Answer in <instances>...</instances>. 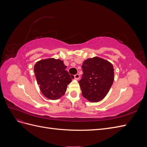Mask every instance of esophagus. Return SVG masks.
<instances>
[{
	"label": "esophagus",
	"instance_id": "34e87169",
	"mask_svg": "<svg viewBox=\"0 0 147 147\" xmlns=\"http://www.w3.org/2000/svg\"><path fill=\"white\" fill-rule=\"evenodd\" d=\"M74 77L75 80H79L80 78V75L78 74H77L76 75H74Z\"/></svg>",
	"mask_w": 147,
	"mask_h": 147
}]
</instances>
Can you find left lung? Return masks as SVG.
<instances>
[{
	"mask_svg": "<svg viewBox=\"0 0 147 147\" xmlns=\"http://www.w3.org/2000/svg\"><path fill=\"white\" fill-rule=\"evenodd\" d=\"M83 75L78 82L82 96L91 102L103 99L114 81V69L109 61L99 57L84 61Z\"/></svg>",
	"mask_w": 147,
	"mask_h": 147,
	"instance_id": "obj_1",
	"label": "left lung"
}]
</instances>
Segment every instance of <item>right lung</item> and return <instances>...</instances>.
Here are the masks:
<instances>
[{"label":"right lung","mask_w":147,"mask_h":147,"mask_svg":"<svg viewBox=\"0 0 147 147\" xmlns=\"http://www.w3.org/2000/svg\"><path fill=\"white\" fill-rule=\"evenodd\" d=\"M63 61L49 58L37 62L34 73L42 94L48 99L56 100L65 93L68 84L74 78L65 70Z\"/></svg>","instance_id":"add662e5"}]
</instances>
